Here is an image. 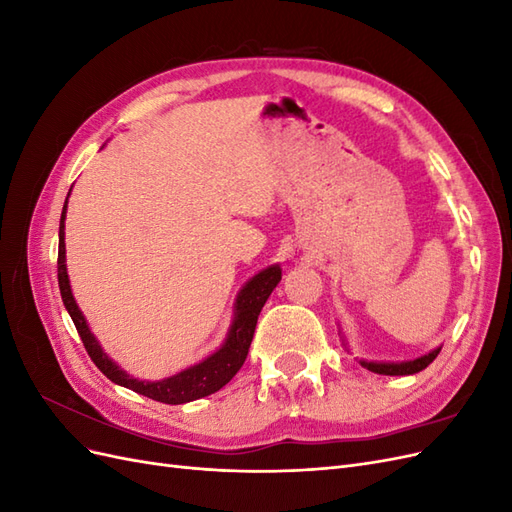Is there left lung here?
Segmentation results:
<instances>
[{
    "label": "left lung",
    "mask_w": 512,
    "mask_h": 512,
    "mask_svg": "<svg viewBox=\"0 0 512 512\" xmlns=\"http://www.w3.org/2000/svg\"><path fill=\"white\" fill-rule=\"evenodd\" d=\"M442 348L431 350L423 356H418L414 361H401V363H374V361H359L365 369L374 371V374H382V376H410V374H418L423 371L429 363H433V359L440 354Z\"/></svg>",
    "instance_id": "left-lung-1"
}]
</instances>
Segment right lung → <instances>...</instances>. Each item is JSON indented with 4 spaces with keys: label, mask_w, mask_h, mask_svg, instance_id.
Returning <instances> with one entry per match:
<instances>
[{
    "label": "right lung",
    "mask_w": 512,
    "mask_h": 512,
    "mask_svg": "<svg viewBox=\"0 0 512 512\" xmlns=\"http://www.w3.org/2000/svg\"><path fill=\"white\" fill-rule=\"evenodd\" d=\"M68 196H70V192H68ZM66 207H68V198H66V205H64V211H61V220H59V256H57L59 290H61V299H64L68 314L74 322V327L83 339V346H85L87 354L91 356V361L96 363V367L102 371V374L108 380H113L119 386H126V389H130L138 395H145L149 399H156V401H162V404H170V406L188 404V401L207 397L215 391H220L224 384H228L247 359V352H250V344H252V337L256 331L260 309L265 307L273 288L280 284L282 269L277 265L267 267L265 271L254 275L252 280L241 288L239 297L235 301V318H232L226 342L222 344V348L218 352H213L211 356H207L205 361L183 369V371H179V374L170 376V378H164L158 382L136 380L130 374H126L123 369H119L117 363L108 359L106 352L98 344V339L94 337V333L89 331L85 316L72 297V288H70L68 271H66V243H64Z\"/></svg>",
    "instance_id": "add662e5"
}]
</instances>
